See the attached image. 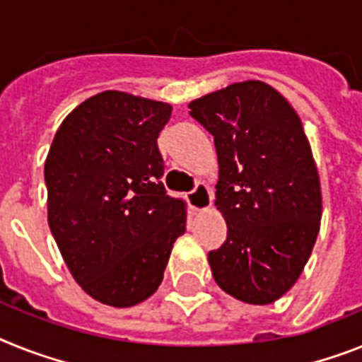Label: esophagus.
<instances>
[{"label": "esophagus", "instance_id": "obj_1", "mask_svg": "<svg viewBox=\"0 0 362 362\" xmlns=\"http://www.w3.org/2000/svg\"><path fill=\"white\" fill-rule=\"evenodd\" d=\"M187 202H189V206L195 209V211H204V209H208L209 206H211V202H214V193H211V189L206 186L204 182H199L195 186V189L189 191Z\"/></svg>", "mask_w": 362, "mask_h": 362}]
</instances>
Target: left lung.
<instances>
[{"mask_svg": "<svg viewBox=\"0 0 362 362\" xmlns=\"http://www.w3.org/2000/svg\"><path fill=\"white\" fill-rule=\"evenodd\" d=\"M189 108L214 136L215 206L228 226L223 247L208 254L211 274L241 302H276L296 284L320 230V178L302 121L261 81L230 84Z\"/></svg>", "mask_w": 362, "mask_h": 362, "instance_id": "left-lung-1", "label": "left lung"}]
</instances>
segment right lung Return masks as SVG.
Instances as JSON below:
<instances>
[{
	"mask_svg": "<svg viewBox=\"0 0 362 362\" xmlns=\"http://www.w3.org/2000/svg\"><path fill=\"white\" fill-rule=\"evenodd\" d=\"M171 105L124 92L97 93L54 134L45 160L47 221L84 293L130 308L156 293L186 204L163 187L156 139Z\"/></svg>",
	"mask_w": 362,
	"mask_h": 362,
	"instance_id": "right-lung-1",
	"label": "right lung"
}]
</instances>
